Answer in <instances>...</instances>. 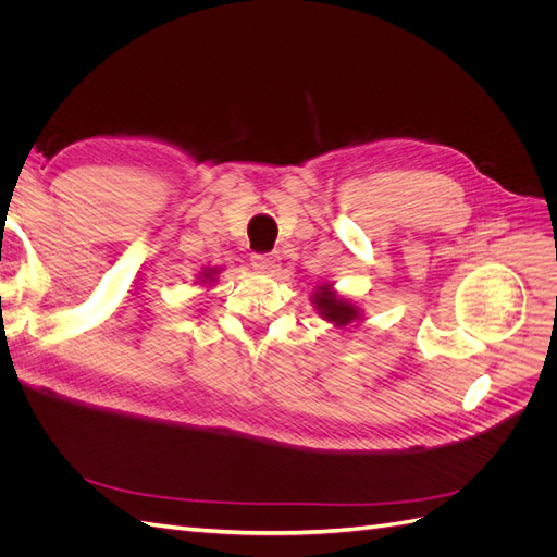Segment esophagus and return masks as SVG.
<instances>
[{
  "label": "esophagus",
  "mask_w": 557,
  "mask_h": 557,
  "mask_svg": "<svg viewBox=\"0 0 557 557\" xmlns=\"http://www.w3.org/2000/svg\"><path fill=\"white\" fill-rule=\"evenodd\" d=\"M250 264L262 274H274L276 267H278V258L276 256H264V252H256V256L250 258Z\"/></svg>",
  "instance_id": "34e87169"
}]
</instances>
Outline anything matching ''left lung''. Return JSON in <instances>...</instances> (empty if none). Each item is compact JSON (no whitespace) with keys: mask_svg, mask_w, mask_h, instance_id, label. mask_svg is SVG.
I'll list each match as a JSON object with an SVG mask.
<instances>
[{"mask_svg":"<svg viewBox=\"0 0 557 557\" xmlns=\"http://www.w3.org/2000/svg\"><path fill=\"white\" fill-rule=\"evenodd\" d=\"M311 305L318 315L327 320L336 330H346L348 325H360L364 320V309L358 301L344 297L334 288V283H320L311 293Z\"/></svg>","mask_w":557,"mask_h":557,"instance_id":"1","label":"left lung"}]
</instances>
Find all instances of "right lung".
<instances>
[{
  "label": "right lung",
  "mask_w": 557,
  "mask_h": 557,
  "mask_svg": "<svg viewBox=\"0 0 557 557\" xmlns=\"http://www.w3.org/2000/svg\"><path fill=\"white\" fill-rule=\"evenodd\" d=\"M221 272H223V267H205L197 276V285H201V288H211Z\"/></svg>",
  "instance_id": "1"
}]
</instances>
